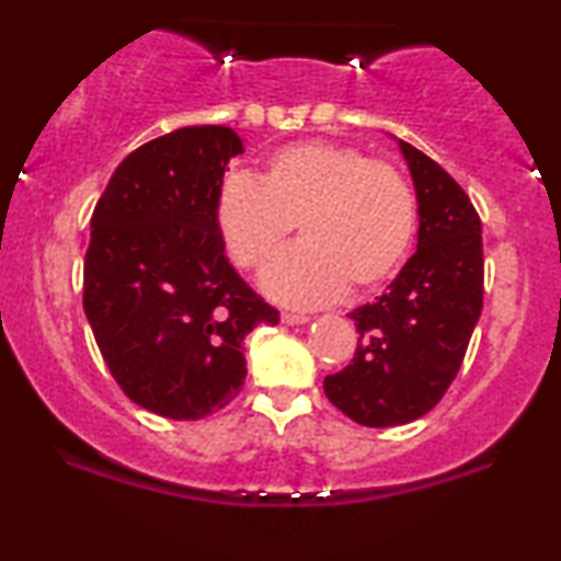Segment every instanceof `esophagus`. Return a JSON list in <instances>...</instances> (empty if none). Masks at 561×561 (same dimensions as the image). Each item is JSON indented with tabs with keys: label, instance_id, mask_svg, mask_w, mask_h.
I'll use <instances>...</instances> for the list:
<instances>
[{
	"label": "esophagus",
	"instance_id": "1",
	"mask_svg": "<svg viewBox=\"0 0 561 561\" xmlns=\"http://www.w3.org/2000/svg\"><path fill=\"white\" fill-rule=\"evenodd\" d=\"M280 321L288 327H298V324H309V317H304V313H290V311H283L280 313Z\"/></svg>",
	"mask_w": 561,
	"mask_h": 561
}]
</instances>
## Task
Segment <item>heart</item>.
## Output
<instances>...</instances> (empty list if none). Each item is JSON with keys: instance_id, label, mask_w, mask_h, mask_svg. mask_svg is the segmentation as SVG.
Listing matches in <instances>:
<instances>
[{"instance_id": "obj_1", "label": "heart", "mask_w": 561, "mask_h": 561, "mask_svg": "<svg viewBox=\"0 0 561 561\" xmlns=\"http://www.w3.org/2000/svg\"><path fill=\"white\" fill-rule=\"evenodd\" d=\"M214 217L229 255L244 271L271 260L294 225L301 244L280 252L263 275L273 298L324 306L350 290L378 286L396 271L416 232V196L405 175L363 150L298 142L275 152L260 173L229 175Z\"/></svg>"}]
</instances>
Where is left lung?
<instances>
[{"mask_svg": "<svg viewBox=\"0 0 561 561\" xmlns=\"http://www.w3.org/2000/svg\"><path fill=\"white\" fill-rule=\"evenodd\" d=\"M419 202V244L373 304L350 313L357 350L327 375L344 416L386 428L416 421L447 393L482 311V227L470 196L439 163L398 140Z\"/></svg>", "mask_w": 561, "mask_h": 561, "instance_id": "left-lung-1", "label": "left lung"}]
</instances>
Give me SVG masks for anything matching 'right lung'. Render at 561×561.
<instances>
[{"instance_id": "right-lung-1", "label": "right lung", "mask_w": 561, "mask_h": 561, "mask_svg": "<svg viewBox=\"0 0 561 561\" xmlns=\"http://www.w3.org/2000/svg\"><path fill=\"white\" fill-rule=\"evenodd\" d=\"M242 140L219 125L181 127L122 160L91 217L83 311L129 401L198 421L237 398L244 336L278 311L225 255L214 204Z\"/></svg>"}]
</instances>
